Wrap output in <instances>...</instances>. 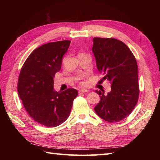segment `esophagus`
I'll return each instance as SVG.
<instances>
[{
  "instance_id": "obj_1",
  "label": "esophagus",
  "mask_w": 160,
  "mask_h": 160,
  "mask_svg": "<svg viewBox=\"0 0 160 160\" xmlns=\"http://www.w3.org/2000/svg\"><path fill=\"white\" fill-rule=\"evenodd\" d=\"M89 91L88 89H81L79 90V93H87V92H88Z\"/></svg>"
}]
</instances>
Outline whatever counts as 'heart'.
Here are the masks:
<instances>
[{
	"label": "heart",
	"mask_w": 160,
	"mask_h": 160,
	"mask_svg": "<svg viewBox=\"0 0 160 160\" xmlns=\"http://www.w3.org/2000/svg\"><path fill=\"white\" fill-rule=\"evenodd\" d=\"M81 85H83V86H84V85H86V83H85V82H82V83H81Z\"/></svg>",
	"instance_id": "heart-1"
}]
</instances>
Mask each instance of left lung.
<instances>
[{
    "label": "left lung",
    "instance_id": "obj_1",
    "mask_svg": "<svg viewBox=\"0 0 160 160\" xmlns=\"http://www.w3.org/2000/svg\"><path fill=\"white\" fill-rule=\"evenodd\" d=\"M92 51L97 67L111 83V91L105 95L95 91L100 101L94 109L101 118L110 123L127 118L136 105L139 95L136 59L124 42L114 38L95 37Z\"/></svg>",
    "mask_w": 160,
    "mask_h": 160
}]
</instances>
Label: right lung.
<instances>
[{
  "label": "right lung",
  "instance_id": "right-lung-1",
  "mask_svg": "<svg viewBox=\"0 0 160 160\" xmlns=\"http://www.w3.org/2000/svg\"><path fill=\"white\" fill-rule=\"evenodd\" d=\"M70 43V41H60L37 48L28 57L19 74L17 89L23 106L34 120L47 128L65 122L78 95L75 89L57 92L53 88V78L61 68L62 57Z\"/></svg>",
  "mask_w": 160,
  "mask_h": 160
}]
</instances>
